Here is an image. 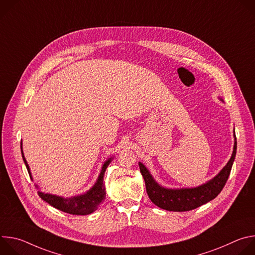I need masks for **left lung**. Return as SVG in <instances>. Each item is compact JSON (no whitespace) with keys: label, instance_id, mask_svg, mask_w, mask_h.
<instances>
[{"label":"left lung","instance_id":"left-lung-1","mask_svg":"<svg viewBox=\"0 0 255 255\" xmlns=\"http://www.w3.org/2000/svg\"><path fill=\"white\" fill-rule=\"evenodd\" d=\"M233 152L230 160L223 169L206 184L189 189H165L159 186L149 170L139 162L140 172L144 178L146 192L151 202L157 207L173 212H186L194 210L215 199L223 190L229 177L237 149L236 136Z\"/></svg>","mask_w":255,"mask_h":255}]
</instances>
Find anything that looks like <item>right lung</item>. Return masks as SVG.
<instances>
[{
    "mask_svg": "<svg viewBox=\"0 0 255 255\" xmlns=\"http://www.w3.org/2000/svg\"><path fill=\"white\" fill-rule=\"evenodd\" d=\"M21 152H22V157L24 160V163L27 167L28 173L30 177L32 178L31 172L29 165L24 157V153L22 150V142H21ZM112 158H109L102 167L101 173L98 177L97 183L93 186L92 189H90L86 194L76 196V197H71V198H62L59 196L55 195H50V194H44L42 192H38L39 197L51 205L52 207L56 208L57 210H60L64 213L71 214V215H89L97 210V208L104 202L106 199V189L104 185V174L105 171L108 167V165L110 164ZM36 188H38L36 186Z\"/></svg>",
    "mask_w": 255,
    "mask_h": 255,
    "instance_id": "add662e5",
    "label": "right lung"
}]
</instances>
